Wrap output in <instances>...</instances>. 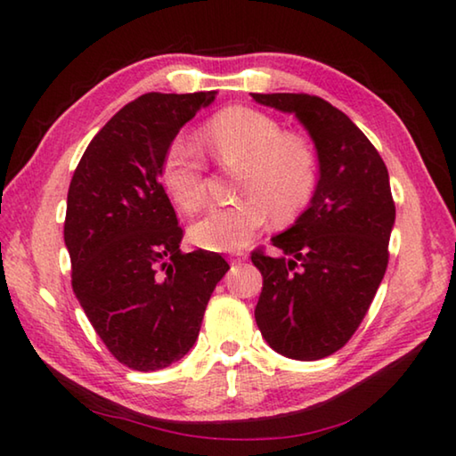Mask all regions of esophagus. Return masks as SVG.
I'll return each instance as SVG.
<instances>
[{
  "instance_id": "34e87169",
  "label": "esophagus",
  "mask_w": 456,
  "mask_h": 456,
  "mask_svg": "<svg viewBox=\"0 0 456 456\" xmlns=\"http://www.w3.org/2000/svg\"><path fill=\"white\" fill-rule=\"evenodd\" d=\"M245 259H247V253L239 251V253H235V256H231V265H239V264H241V261H245Z\"/></svg>"
}]
</instances>
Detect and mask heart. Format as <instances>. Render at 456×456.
<instances>
[{
  "mask_svg": "<svg viewBox=\"0 0 456 456\" xmlns=\"http://www.w3.org/2000/svg\"><path fill=\"white\" fill-rule=\"evenodd\" d=\"M200 142L223 168L241 171L235 205L219 207L191 227V239L209 251H237L267 225L269 217L288 223L310 203L318 187V157L302 134L283 133L275 118L256 108L231 106L200 130ZM160 183L184 213L207 200L205 163L192 146L168 149Z\"/></svg>",
  "mask_w": 456,
  "mask_h": 456,
  "instance_id": "1",
  "label": "heart"
}]
</instances>
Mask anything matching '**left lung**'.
<instances>
[{"label":"left lung","instance_id":"1","mask_svg":"<svg viewBox=\"0 0 456 456\" xmlns=\"http://www.w3.org/2000/svg\"><path fill=\"white\" fill-rule=\"evenodd\" d=\"M256 102L293 112L320 159L312 203L272 245L251 251L264 275L256 322L281 356L320 360L348 344L364 320L388 267L396 207L388 168L366 134L320 96L251 94Z\"/></svg>","mask_w":456,"mask_h":456}]
</instances>
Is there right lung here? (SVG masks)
Masks as SVG:
<instances>
[{
  "label": "right lung",
  "instance_id": "right-lung-1",
  "mask_svg": "<svg viewBox=\"0 0 456 456\" xmlns=\"http://www.w3.org/2000/svg\"><path fill=\"white\" fill-rule=\"evenodd\" d=\"M215 92H149L114 114L68 189L72 289L108 352L138 372L171 366L199 336L229 264L179 249L183 229L159 176L171 142Z\"/></svg>",
  "mask_w": 456,
  "mask_h": 456
}]
</instances>
